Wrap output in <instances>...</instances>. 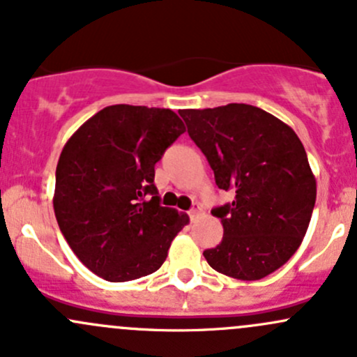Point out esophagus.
Instances as JSON below:
<instances>
[{
  "mask_svg": "<svg viewBox=\"0 0 357 357\" xmlns=\"http://www.w3.org/2000/svg\"><path fill=\"white\" fill-rule=\"evenodd\" d=\"M188 214H190V219H192V221H193V219H195V218H199V215L202 214V207H200L199 204H195V205H193L192 208H190V212H188Z\"/></svg>",
  "mask_w": 357,
  "mask_h": 357,
  "instance_id": "1",
  "label": "esophagus"
}]
</instances>
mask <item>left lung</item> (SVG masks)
<instances>
[{
  "instance_id": "1",
  "label": "left lung",
  "mask_w": 357,
  "mask_h": 357,
  "mask_svg": "<svg viewBox=\"0 0 357 357\" xmlns=\"http://www.w3.org/2000/svg\"><path fill=\"white\" fill-rule=\"evenodd\" d=\"M179 115L215 185L235 195L231 204L212 208L225 235L204 257L236 280L271 275L301 247L314 208L316 179L304 145L290 126L245 103Z\"/></svg>"
}]
</instances>
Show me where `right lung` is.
Listing matches in <instances>:
<instances>
[{"label": "right lung", "instance_id": "add662e5", "mask_svg": "<svg viewBox=\"0 0 357 357\" xmlns=\"http://www.w3.org/2000/svg\"><path fill=\"white\" fill-rule=\"evenodd\" d=\"M185 132L169 109L112 105L84 122L56 165L60 231L79 261L107 282L155 273L188 215L162 207L155 164Z\"/></svg>", "mask_w": 357, "mask_h": 357}]
</instances>
